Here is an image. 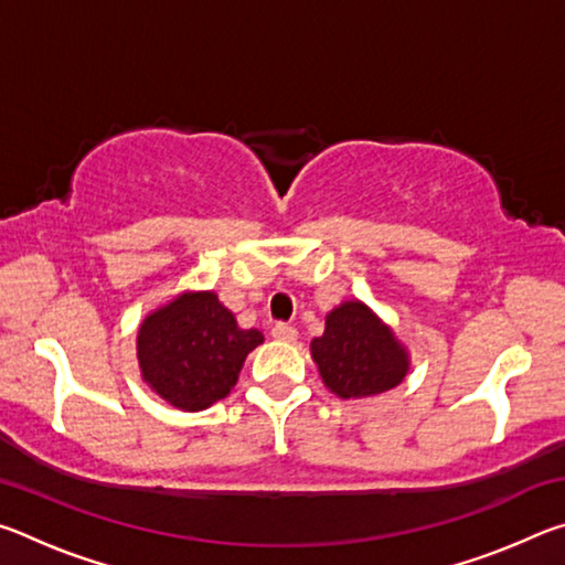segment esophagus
Here are the masks:
<instances>
[{
	"label": "esophagus",
	"instance_id": "34e87169",
	"mask_svg": "<svg viewBox=\"0 0 565 565\" xmlns=\"http://www.w3.org/2000/svg\"><path fill=\"white\" fill-rule=\"evenodd\" d=\"M271 337H274L276 341L294 343V341H296V337H299V333H296V329H294V327H289V323H276V327L271 329Z\"/></svg>",
	"mask_w": 565,
	"mask_h": 565
}]
</instances>
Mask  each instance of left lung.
I'll return each instance as SVG.
<instances>
[{"mask_svg":"<svg viewBox=\"0 0 565 565\" xmlns=\"http://www.w3.org/2000/svg\"><path fill=\"white\" fill-rule=\"evenodd\" d=\"M323 386L339 398H369L404 384L411 353L394 329L359 299L327 313L321 337L311 341Z\"/></svg>","mask_w":565,"mask_h":565,"instance_id":"obj_1","label":"left lung"}]
</instances>
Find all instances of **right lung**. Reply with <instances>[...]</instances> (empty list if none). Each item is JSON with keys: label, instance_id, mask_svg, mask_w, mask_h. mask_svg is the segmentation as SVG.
<instances>
[{"label": "right lung", "instance_id": "1", "mask_svg": "<svg viewBox=\"0 0 565 565\" xmlns=\"http://www.w3.org/2000/svg\"><path fill=\"white\" fill-rule=\"evenodd\" d=\"M259 343L264 333L238 327L216 291L186 289L139 323V374L169 406L196 414L232 394Z\"/></svg>", "mask_w": 565, "mask_h": 565}]
</instances>
